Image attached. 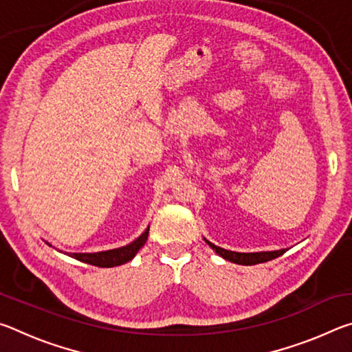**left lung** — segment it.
Segmentation results:
<instances>
[{
  "label": "left lung",
  "instance_id": "8db88e82",
  "mask_svg": "<svg viewBox=\"0 0 352 352\" xmlns=\"http://www.w3.org/2000/svg\"><path fill=\"white\" fill-rule=\"evenodd\" d=\"M205 239V237H204ZM205 242L210 245L214 252H216L219 256H222L223 259L234 262V264L239 265H254V264H261V262H267L272 261L275 258H279V256L284 254L287 252V248H281V250H273V252H254V253H239V252H231V250H225L222 247H217L211 243L208 239Z\"/></svg>",
  "mask_w": 352,
  "mask_h": 352
}]
</instances>
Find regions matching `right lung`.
<instances>
[{
	"mask_svg": "<svg viewBox=\"0 0 352 352\" xmlns=\"http://www.w3.org/2000/svg\"><path fill=\"white\" fill-rule=\"evenodd\" d=\"M147 236H148V226L140 237H136L133 242H130L124 247L105 250V252H96V253H67L65 252V254H68V256H71V258H74L80 262H85V264H91L96 267H118V265L126 264V262L132 261L135 258L136 253H138L141 247L146 243ZM46 243L50 247H52L50 242H46Z\"/></svg>",
	"mask_w": 352,
	"mask_h": 352,
	"instance_id": "obj_1",
	"label": "right lung"
}]
</instances>
